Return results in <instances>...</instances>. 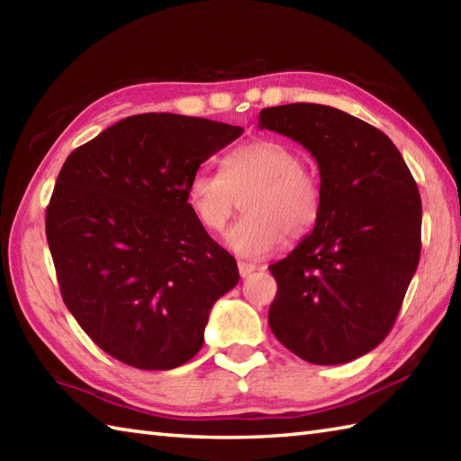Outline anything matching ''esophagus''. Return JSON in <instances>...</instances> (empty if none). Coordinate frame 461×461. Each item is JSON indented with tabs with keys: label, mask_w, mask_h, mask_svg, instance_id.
Masks as SVG:
<instances>
[{
	"label": "esophagus",
	"mask_w": 461,
	"mask_h": 461,
	"mask_svg": "<svg viewBox=\"0 0 461 461\" xmlns=\"http://www.w3.org/2000/svg\"><path fill=\"white\" fill-rule=\"evenodd\" d=\"M238 269H240V276H241V277H248V276H251V273H253V271H256L258 267H256V266H253V263H246V261H240V263H238Z\"/></svg>",
	"instance_id": "34e87169"
}]
</instances>
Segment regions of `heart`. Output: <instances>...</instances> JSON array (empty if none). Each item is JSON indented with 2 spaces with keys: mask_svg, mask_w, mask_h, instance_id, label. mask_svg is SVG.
<instances>
[{
  "mask_svg": "<svg viewBox=\"0 0 461 461\" xmlns=\"http://www.w3.org/2000/svg\"><path fill=\"white\" fill-rule=\"evenodd\" d=\"M240 198L246 215L225 236L241 258L259 259L299 240L317 223L322 203L319 180L303 168L293 146L258 139L231 150L221 170L202 168L188 184L192 212L208 231H221Z\"/></svg>",
  "mask_w": 461,
  "mask_h": 461,
  "instance_id": "heart-1",
  "label": "heart"
}]
</instances>
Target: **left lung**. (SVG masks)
I'll list each match as a JSON object with an SVG mask.
<instances>
[{
	"mask_svg": "<svg viewBox=\"0 0 461 461\" xmlns=\"http://www.w3.org/2000/svg\"><path fill=\"white\" fill-rule=\"evenodd\" d=\"M259 129L299 142L319 164L321 213L285 259L269 266V327L312 365H345L393 329L420 261L422 200L394 142L327 104L259 113Z\"/></svg>",
	"mask_w": 461,
	"mask_h": 461,
	"instance_id": "left-lung-1",
	"label": "left lung"
}]
</instances>
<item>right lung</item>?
<instances>
[{
	"label": "right lung",
	"instance_id": "right-lung-1",
	"mask_svg": "<svg viewBox=\"0 0 461 461\" xmlns=\"http://www.w3.org/2000/svg\"><path fill=\"white\" fill-rule=\"evenodd\" d=\"M241 126L172 113L126 116L68 154L45 231L67 309L104 352L170 370L203 345L238 263L195 220L188 184Z\"/></svg>",
	"mask_w": 461,
	"mask_h": 461
}]
</instances>
